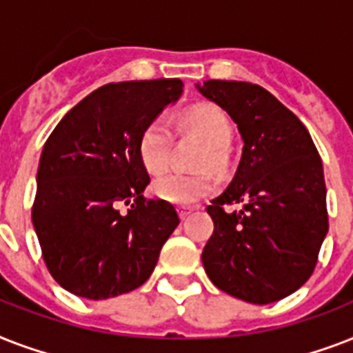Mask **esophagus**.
I'll use <instances>...</instances> for the list:
<instances>
[{"instance_id": "esophagus-1", "label": "esophagus", "mask_w": 353, "mask_h": 353, "mask_svg": "<svg viewBox=\"0 0 353 353\" xmlns=\"http://www.w3.org/2000/svg\"><path fill=\"white\" fill-rule=\"evenodd\" d=\"M192 207H179V209H177V214H179V218H181V220H185V218H187L188 214H190V212H192Z\"/></svg>"}]
</instances>
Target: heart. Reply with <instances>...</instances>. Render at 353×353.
Returning a JSON list of instances; mask_svg holds the SVG:
<instances>
[{"instance_id":"obj_1","label":"heart","mask_w":353,"mask_h":353,"mask_svg":"<svg viewBox=\"0 0 353 353\" xmlns=\"http://www.w3.org/2000/svg\"><path fill=\"white\" fill-rule=\"evenodd\" d=\"M185 122L196 130L210 144V152L205 155L203 165L220 168L225 163V150L232 141V124L225 113L216 106L194 108L185 115ZM170 122L165 117H157L144 128L139 139V154L148 172L165 170L172 157ZM216 179L210 174H185V172H166L155 177L152 192L166 203L194 205L199 199L214 192Z\"/></svg>"}]
</instances>
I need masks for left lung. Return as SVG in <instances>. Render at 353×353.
Returning a JSON list of instances; mask_svg holds the SVG:
<instances>
[{
	"label": "left lung",
	"instance_id": "8db88e82",
	"mask_svg": "<svg viewBox=\"0 0 353 353\" xmlns=\"http://www.w3.org/2000/svg\"><path fill=\"white\" fill-rule=\"evenodd\" d=\"M231 115L243 141L227 190L207 207L214 232L201 260L229 295L271 304L312 276L328 232L323 161L306 126L268 90L249 82L196 84ZM243 203L241 211H227Z\"/></svg>",
	"mask_w": 353,
	"mask_h": 353
}]
</instances>
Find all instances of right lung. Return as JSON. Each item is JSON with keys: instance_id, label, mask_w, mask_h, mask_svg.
Returning <instances> with one entry per match:
<instances>
[{"instance_id": "add662e5", "label": "right lung", "mask_w": 353, "mask_h": 353, "mask_svg": "<svg viewBox=\"0 0 353 353\" xmlns=\"http://www.w3.org/2000/svg\"><path fill=\"white\" fill-rule=\"evenodd\" d=\"M179 79L106 84L65 113L41 150L32 225L52 279L104 301L150 279L179 216L143 196L150 176L139 139L181 97ZM122 204H130L126 213Z\"/></svg>"}]
</instances>
